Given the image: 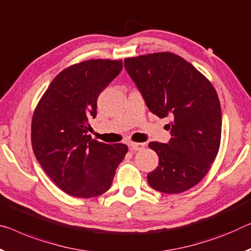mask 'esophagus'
<instances>
[{
    "label": "esophagus",
    "instance_id": "1",
    "mask_svg": "<svg viewBox=\"0 0 251 251\" xmlns=\"http://www.w3.org/2000/svg\"><path fill=\"white\" fill-rule=\"evenodd\" d=\"M129 147L133 151H141V150L144 149L145 144H144V143H133V142H130L129 143Z\"/></svg>",
    "mask_w": 251,
    "mask_h": 251
}]
</instances>
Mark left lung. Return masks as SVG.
Segmentation results:
<instances>
[{
	"label": "left lung",
	"instance_id": "8db88e82",
	"mask_svg": "<svg viewBox=\"0 0 251 251\" xmlns=\"http://www.w3.org/2000/svg\"><path fill=\"white\" fill-rule=\"evenodd\" d=\"M124 66L147 108L173 121L169 143L149 144L158 166L147 182L163 193L191 189L208 173L220 146L222 115L216 89L190 62L171 52L127 58Z\"/></svg>",
	"mask_w": 251,
	"mask_h": 251
}]
</instances>
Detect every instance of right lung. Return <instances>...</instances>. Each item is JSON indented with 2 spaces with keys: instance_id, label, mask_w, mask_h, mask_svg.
I'll use <instances>...</instances> for the list:
<instances>
[{
  "instance_id": "add662e5",
  "label": "right lung",
  "mask_w": 251,
  "mask_h": 251,
  "mask_svg": "<svg viewBox=\"0 0 251 251\" xmlns=\"http://www.w3.org/2000/svg\"><path fill=\"white\" fill-rule=\"evenodd\" d=\"M122 69V60L108 59L71 66L53 79L34 110L31 140L35 157L48 176L73 197L105 193L128 151L125 144H105L88 135L99 94Z\"/></svg>"
}]
</instances>
